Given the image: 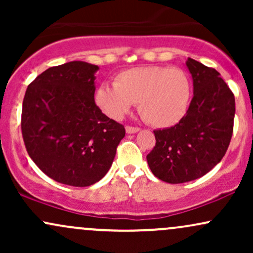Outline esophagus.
<instances>
[{"instance_id":"34e87169","label":"esophagus","mask_w":253,"mask_h":253,"mask_svg":"<svg viewBox=\"0 0 253 253\" xmlns=\"http://www.w3.org/2000/svg\"><path fill=\"white\" fill-rule=\"evenodd\" d=\"M139 129L140 128H139V127H135V126H128V125L126 126V132L128 133V134H132V133L138 132Z\"/></svg>"}]
</instances>
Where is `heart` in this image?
Instances as JSON below:
<instances>
[{"instance_id": "heart-1", "label": "heart", "mask_w": 253, "mask_h": 253, "mask_svg": "<svg viewBox=\"0 0 253 253\" xmlns=\"http://www.w3.org/2000/svg\"><path fill=\"white\" fill-rule=\"evenodd\" d=\"M191 82L183 69L140 66L124 70L114 84L104 83L96 91V103L109 118L120 119L138 102V112L153 127L175 126L187 115Z\"/></svg>"}]
</instances>
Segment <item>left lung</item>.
Returning <instances> with one entry per match:
<instances>
[{"instance_id":"obj_1","label":"left lung","mask_w":253,"mask_h":253,"mask_svg":"<svg viewBox=\"0 0 253 253\" xmlns=\"http://www.w3.org/2000/svg\"><path fill=\"white\" fill-rule=\"evenodd\" d=\"M194 97L187 115L170 128L153 130L146 156L152 173L171 184L200 178L225 156L233 134L234 95L215 69L189 58Z\"/></svg>"}]
</instances>
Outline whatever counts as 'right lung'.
Returning <instances> with one entry per match:
<instances>
[{"label": "right lung", "instance_id": "obj_1", "mask_svg": "<svg viewBox=\"0 0 253 253\" xmlns=\"http://www.w3.org/2000/svg\"><path fill=\"white\" fill-rule=\"evenodd\" d=\"M97 65L52 66L28 85L21 132L28 155L54 181L88 187L108 172L125 127L95 103Z\"/></svg>", "mask_w": 253, "mask_h": 253}]
</instances>
